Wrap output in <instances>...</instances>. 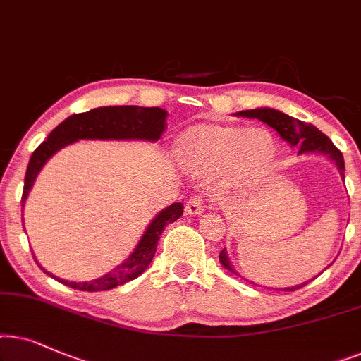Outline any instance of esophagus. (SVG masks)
Segmentation results:
<instances>
[{"label": "esophagus", "mask_w": 361, "mask_h": 361, "mask_svg": "<svg viewBox=\"0 0 361 361\" xmlns=\"http://www.w3.org/2000/svg\"><path fill=\"white\" fill-rule=\"evenodd\" d=\"M204 211V203L200 196H191L185 204V213L186 214H201Z\"/></svg>", "instance_id": "obj_1"}]
</instances>
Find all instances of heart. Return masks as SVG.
Wrapping results in <instances>:
<instances>
[{
	"instance_id": "1",
	"label": "heart",
	"mask_w": 361,
	"mask_h": 361,
	"mask_svg": "<svg viewBox=\"0 0 361 361\" xmlns=\"http://www.w3.org/2000/svg\"><path fill=\"white\" fill-rule=\"evenodd\" d=\"M181 160L201 175L233 166L238 176L261 171L274 157V142L267 132L236 127H201L186 133L180 142Z\"/></svg>"
}]
</instances>
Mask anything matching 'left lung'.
<instances>
[{
  "label": "left lung",
  "instance_id": "left-lung-1",
  "mask_svg": "<svg viewBox=\"0 0 361 361\" xmlns=\"http://www.w3.org/2000/svg\"><path fill=\"white\" fill-rule=\"evenodd\" d=\"M238 115H241V117H249V118H257L261 120V122L267 123L269 127H272L274 130L284 138L287 143H290L292 147H299V153H324V155H329L331 160L335 161V165L338 166L340 175H342V178H345V161H343L342 152L331 143V140L325 135V133H322L319 128L314 127L312 123H304L302 120L289 117V115L279 112V110H274V109L244 110V112H239ZM219 261L226 269H229L231 272H234L238 276V272L234 271L233 266H231L224 249L219 252ZM305 284L289 287V289H284V290H289V292L297 290L300 289V287H304Z\"/></svg>",
  "mask_w": 361,
  "mask_h": 361
}]
</instances>
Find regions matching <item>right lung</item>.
I'll use <instances>...</instances> for the list:
<instances>
[{
    "label": "right lung",
    "mask_w": 361,
    "mask_h": 361,
    "mask_svg": "<svg viewBox=\"0 0 361 361\" xmlns=\"http://www.w3.org/2000/svg\"><path fill=\"white\" fill-rule=\"evenodd\" d=\"M166 112L160 107H135V105H123V107H99L84 114H74L67 117L64 122L57 125L49 133L47 140L41 143L32 152L30 165L24 178V188L21 203L24 204L32 183H35L37 173L44 166V163L54 155L62 147L77 142L79 138H115V140H128V138H142V140L155 142L161 137L166 128ZM183 214V204L173 203L161 211L148 226L135 251L130 254L127 261L115 267L112 272L105 274L104 277L95 279L92 282H69L54 277L44 271L47 276L54 277L61 284L72 289L100 292L114 289L117 286H123L125 282L132 281L140 276L148 267L157 251V243L160 239L166 224L176 221Z\"/></svg>",
    "instance_id": "obj_1"
}]
</instances>
